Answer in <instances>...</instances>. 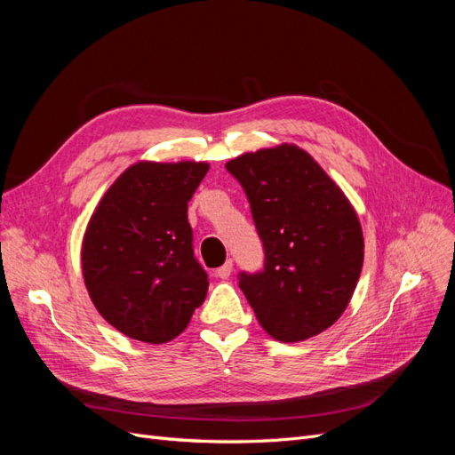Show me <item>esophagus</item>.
<instances>
[{
    "instance_id": "obj_1",
    "label": "esophagus",
    "mask_w": 455,
    "mask_h": 455,
    "mask_svg": "<svg viewBox=\"0 0 455 455\" xmlns=\"http://www.w3.org/2000/svg\"><path fill=\"white\" fill-rule=\"evenodd\" d=\"M231 271H233V261L228 259L222 267L216 269V277H218V279H228L229 275H231Z\"/></svg>"
}]
</instances>
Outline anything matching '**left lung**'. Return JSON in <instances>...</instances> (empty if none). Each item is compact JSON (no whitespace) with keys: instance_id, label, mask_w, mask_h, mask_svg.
Segmentation results:
<instances>
[{"instance_id":"1","label":"left lung","mask_w":455,"mask_h":455,"mask_svg":"<svg viewBox=\"0 0 455 455\" xmlns=\"http://www.w3.org/2000/svg\"><path fill=\"white\" fill-rule=\"evenodd\" d=\"M241 182L264 271L239 275V286L266 332L284 343L332 326L349 306L364 261L363 228L353 204L306 149L281 144L226 163Z\"/></svg>"}]
</instances>
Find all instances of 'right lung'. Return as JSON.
Listing matches in <instances>:
<instances>
[{
  "label": "right lung",
  "instance_id": "right-lung-1",
  "mask_svg": "<svg viewBox=\"0 0 455 455\" xmlns=\"http://www.w3.org/2000/svg\"><path fill=\"white\" fill-rule=\"evenodd\" d=\"M209 163L139 161L108 188L89 220L81 269L92 304L121 334L167 343L209 291L194 258L188 201Z\"/></svg>",
  "mask_w": 455,
  "mask_h": 455
}]
</instances>
